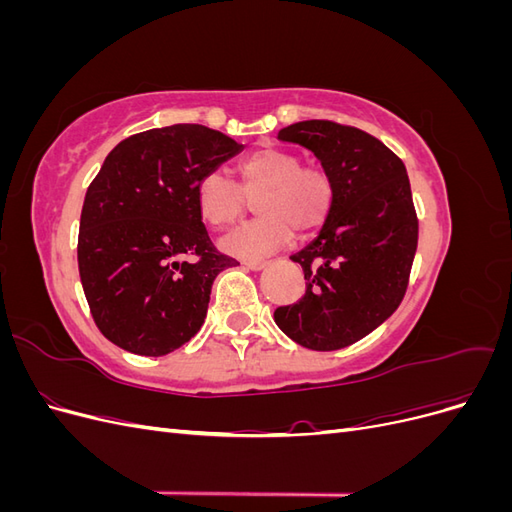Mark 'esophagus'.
I'll return each mask as SVG.
<instances>
[{
  "instance_id": "esophagus-1",
  "label": "esophagus",
  "mask_w": 512,
  "mask_h": 512,
  "mask_svg": "<svg viewBox=\"0 0 512 512\" xmlns=\"http://www.w3.org/2000/svg\"><path fill=\"white\" fill-rule=\"evenodd\" d=\"M243 265L252 271H260V269H265L269 262L267 260H243Z\"/></svg>"
}]
</instances>
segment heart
Instances as JSON below:
<instances>
[{
  "label": "heart",
  "instance_id": "heart-1",
  "mask_svg": "<svg viewBox=\"0 0 512 512\" xmlns=\"http://www.w3.org/2000/svg\"><path fill=\"white\" fill-rule=\"evenodd\" d=\"M239 185L220 170H209L196 183V209L211 228H226L237 222L256 198L260 218L230 230L220 247L239 258L267 256L280 250L297 228L316 230L331 211L333 181L320 166H301L294 151L260 147L237 164Z\"/></svg>",
  "mask_w": 512,
  "mask_h": 512
}]
</instances>
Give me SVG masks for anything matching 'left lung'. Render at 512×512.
Segmentation results:
<instances>
[{
  "label": "left lung",
  "instance_id": "obj_1",
  "mask_svg": "<svg viewBox=\"0 0 512 512\" xmlns=\"http://www.w3.org/2000/svg\"><path fill=\"white\" fill-rule=\"evenodd\" d=\"M277 138L320 160L333 205L318 237L290 256L303 267L305 294L273 318L305 348H346L378 329L408 288L418 220L406 166L378 138L324 119L292 123Z\"/></svg>",
  "mask_w": 512,
  "mask_h": 512
}]
</instances>
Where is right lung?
<instances>
[{
    "label": "right lung",
    "instance_id": "right-lung-1",
    "mask_svg": "<svg viewBox=\"0 0 512 512\" xmlns=\"http://www.w3.org/2000/svg\"><path fill=\"white\" fill-rule=\"evenodd\" d=\"M241 149L218 130L177 123L106 156L81 211L79 273L91 316L115 346L162 356L203 327L213 280L239 262L211 243L196 183Z\"/></svg>",
    "mask_w": 512,
    "mask_h": 512
}]
</instances>
